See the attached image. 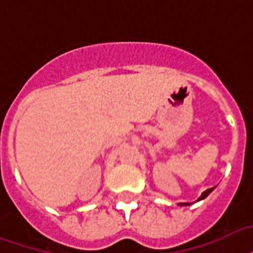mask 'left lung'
Listing matches in <instances>:
<instances>
[{"instance_id":"obj_1","label":"left lung","mask_w":253,"mask_h":253,"mask_svg":"<svg viewBox=\"0 0 253 253\" xmlns=\"http://www.w3.org/2000/svg\"><path fill=\"white\" fill-rule=\"evenodd\" d=\"M215 190V187H212V188H208V190H206L203 192V194H202V195L199 196V199L196 200V202H199V200H203V199H206V198H207L208 195H210V194H211L212 191ZM179 206H190V203H179Z\"/></svg>"}]
</instances>
